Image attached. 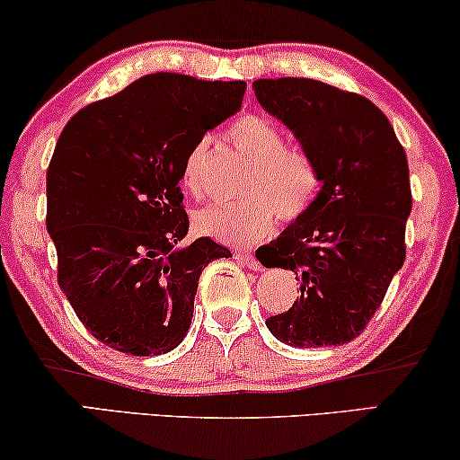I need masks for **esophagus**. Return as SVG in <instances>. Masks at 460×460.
<instances>
[{
  "label": "esophagus",
  "mask_w": 460,
  "mask_h": 460,
  "mask_svg": "<svg viewBox=\"0 0 460 460\" xmlns=\"http://www.w3.org/2000/svg\"><path fill=\"white\" fill-rule=\"evenodd\" d=\"M237 261H242L250 270H261V269H262V264L256 261L254 254H245V252H239Z\"/></svg>",
  "instance_id": "obj_1"
}]
</instances>
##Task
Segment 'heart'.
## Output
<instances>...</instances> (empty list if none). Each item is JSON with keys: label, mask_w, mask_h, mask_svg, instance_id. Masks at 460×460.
<instances>
[{"label": "heart", "mask_w": 460, "mask_h": 460, "mask_svg": "<svg viewBox=\"0 0 460 460\" xmlns=\"http://www.w3.org/2000/svg\"><path fill=\"white\" fill-rule=\"evenodd\" d=\"M227 139L252 163L242 181L245 196L235 204H215L196 212V227L223 243L250 245L267 237L275 218L294 223L313 208L321 191V174L306 152L286 147L273 122L245 114L233 120ZM208 139H199L185 156L183 185L191 193L204 191Z\"/></svg>", "instance_id": "heart-1"}]
</instances>
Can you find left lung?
<instances>
[{"instance_id": "obj_1", "label": "left lung", "mask_w": 460, "mask_h": 460, "mask_svg": "<svg viewBox=\"0 0 460 460\" xmlns=\"http://www.w3.org/2000/svg\"><path fill=\"white\" fill-rule=\"evenodd\" d=\"M261 106L314 160L313 208L264 245L261 262L296 273L300 294L269 332L296 348L340 346L371 321L402 269L411 181L404 147L371 100L314 79H258Z\"/></svg>"}]
</instances>
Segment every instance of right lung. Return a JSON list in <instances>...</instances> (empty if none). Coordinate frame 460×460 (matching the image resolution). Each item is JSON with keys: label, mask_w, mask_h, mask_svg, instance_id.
Masks as SVG:
<instances>
[{"label": "right lung", "mask_w": 460, "mask_h": 460, "mask_svg": "<svg viewBox=\"0 0 460 460\" xmlns=\"http://www.w3.org/2000/svg\"><path fill=\"white\" fill-rule=\"evenodd\" d=\"M245 81L154 73L76 112L48 168L58 283L87 332L133 357H158L190 332L206 264L231 252L181 243L183 163L242 108Z\"/></svg>", "instance_id": "1"}]
</instances>
